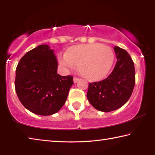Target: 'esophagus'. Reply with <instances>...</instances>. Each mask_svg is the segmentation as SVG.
<instances>
[{
    "label": "esophagus",
    "instance_id": "obj_1",
    "mask_svg": "<svg viewBox=\"0 0 155 155\" xmlns=\"http://www.w3.org/2000/svg\"><path fill=\"white\" fill-rule=\"evenodd\" d=\"M78 79H79V78H77V77H74V78H73V81H74V83H77V81H78Z\"/></svg>",
    "mask_w": 155,
    "mask_h": 155
}]
</instances>
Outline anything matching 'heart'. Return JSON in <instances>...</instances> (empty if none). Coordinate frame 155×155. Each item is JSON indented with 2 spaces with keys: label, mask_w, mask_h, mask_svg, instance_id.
<instances>
[{
  "label": "heart",
  "mask_w": 155,
  "mask_h": 155,
  "mask_svg": "<svg viewBox=\"0 0 155 155\" xmlns=\"http://www.w3.org/2000/svg\"><path fill=\"white\" fill-rule=\"evenodd\" d=\"M114 61V53L109 46L101 44L75 46L59 57V62L65 69L74 70L78 65L84 77L90 80L104 77Z\"/></svg>",
  "instance_id": "1"
}]
</instances>
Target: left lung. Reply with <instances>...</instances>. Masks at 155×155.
<instances>
[{
    "instance_id": "left-lung-1",
    "label": "left lung",
    "mask_w": 155,
    "mask_h": 155,
    "mask_svg": "<svg viewBox=\"0 0 155 155\" xmlns=\"http://www.w3.org/2000/svg\"><path fill=\"white\" fill-rule=\"evenodd\" d=\"M117 61L108 77L89 84L87 98L94 108L110 112L122 107L130 98L135 83L134 63L125 50L115 46Z\"/></svg>"
}]
</instances>
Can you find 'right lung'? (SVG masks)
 Here are the masks:
<instances>
[{
  "label": "right lung",
  "instance_id": "1",
  "mask_svg": "<svg viewBox=\"0 0 155 155\" xmlns=\"http://www.w3.org/2000/svg\"><path fill=\"white\" fill-rule=\"evenodd\" d=\"M57 60L47 44L27 52L15 70V89L21 103L33 114L50 115L66 101L73 77L57 74Z\"/></svg>",
  "mask_w": 155,
  "mask_h": 155
}]
</instances>
